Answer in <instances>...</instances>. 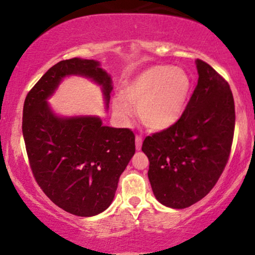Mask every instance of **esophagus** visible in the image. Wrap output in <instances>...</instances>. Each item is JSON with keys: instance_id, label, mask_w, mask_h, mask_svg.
Segmentation results:
<instances>
[{"instance_id": "esophagus-1", "label": "esophagus", "mask_w": 255, "mask_h": 255, "mask_svg": "<svg viewBox=\"0 0 255 255\" xmlns=\"http://www.w3.org/2000/svg\"><path fill=\"white\" fill-rule=\"evenodd\" d=\"M141 145H142V138L140 135H135V148H137V151H140Z\"/></svg>"}]
</instances>
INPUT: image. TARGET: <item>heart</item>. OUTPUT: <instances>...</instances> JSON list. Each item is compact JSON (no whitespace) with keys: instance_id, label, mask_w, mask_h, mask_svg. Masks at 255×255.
Listing matches in <instances>:
<instances>
[{"instance_id":"b5f03b06","label":"heart","mask_w":255,"mask_h":255,"mask_svg":"<svg viewBox=\"0 0 255 255\" xmlns=\"http://www.w3.org/2000/svg\"><path fill=\"white\" fill-rule=\"evenodd\" d=\"M189 89L190 79L183 69L153 66L125 83L124 96L114 97L113 109L121 121L128 122L133 114V103L145 127L165 130L180 117Z\"/></svg>"}]
</instances>
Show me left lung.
I'll return each instance as SVG.
<instances>
[{"label":"left lung","instance_id":"1","mask_svg":"<svg viewBox=\"0 0 255 255\" xmlns=\"http://www.w3.org/2000/svg\"><path fill=\"white\" fill-rule=\"evenodd\" d=\"M198 81L173 125L145 138L148 179L160 203L184 209L217 183L229 161L235 134V100L228 81L197 59Z\"/></svg>","mask_w":255,"mask_h":255}]
</instances>
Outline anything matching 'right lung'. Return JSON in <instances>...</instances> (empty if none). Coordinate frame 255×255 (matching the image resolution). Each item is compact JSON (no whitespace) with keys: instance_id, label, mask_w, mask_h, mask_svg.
<instances>
[{"instance_id":"1","label":"right lung","mask_w":255,"mask_h":255,"mask_svg":"<svg viewBox=\"0 0 255 255\" xmlns=\"http://www.w3.org/2000/svg\"><path fill=\"white\" fill-rule=\"evenodd\" d=\"M71 74L102 85L109 102L111 80L99 62L79 58L59 61L27 93L22 131L40 189L62 210L90 217L113 202L121 174L135 152L134 133L130 128L103 127L99 117L54 116L46 99Z\"/></svg>"}]
</instances>
